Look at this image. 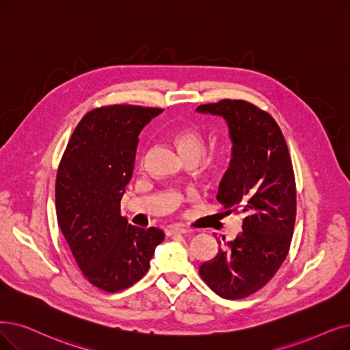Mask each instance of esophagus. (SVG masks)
Listing matches in <instances>:
<instances>
[{
    "label": "esophagus",
    "mask_w": 350,
    "mask_h": 350,
    "mask_svg": "<svg viewBox=\"0 0 350 350\" xmlns=\"http://www.w3.org/2000/svg\"><path fill=\"white\" fill-rule=\"evenodd\" d=\"M190 229H186V227H180V226H172L169 229L165 230L167 236H176V234H186L190 233Z\"/></svg>",
    "instance_id": "obj_1"
}]
</instances>
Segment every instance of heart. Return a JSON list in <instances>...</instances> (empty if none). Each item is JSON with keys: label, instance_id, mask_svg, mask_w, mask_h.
<instances>
[{"label": "heart", "instance_id": "b5f03b06", "mask_svg": "<svg viewBox=\"0 0 350 350\" xmlns=\"http://www.w3.org/2000/svg\"><path fill=\"white\" fill-rule=\"evenodd\" d=\"M174 143L181 156H183L186 160L194 159L197 161H200L206 153V140L203 137V134L193 127L180 129L174 134ZM223 164H224V157H216L208 163V165L213 170H219Z\"/></svg>", "mask_w": 350, "mask_h": 350}]
</instances>
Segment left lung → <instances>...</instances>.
Returning <instances> with one entry per match:
<instances>
[{
  "instance_id": "obj_1",
  "label": "left lung",
  "mask_w": 350,
  "mask_h": 350,
  "mask_svg": "<svg viewBox=\"0 0 350 350\" xmlns=\"http://www.w3.org/2000/svg\"><path fill=\"white\" fill-rule=\"evenodd\" d=\"M197 111L227 121L232 160L217 200L226 213L245 215L239 236L219 247L199 273L219 296L243 299L267 284L291 247L296 220L292 159L275 118L249 101L224 98L202 104Z\"/></svg>"
}]
</instances>
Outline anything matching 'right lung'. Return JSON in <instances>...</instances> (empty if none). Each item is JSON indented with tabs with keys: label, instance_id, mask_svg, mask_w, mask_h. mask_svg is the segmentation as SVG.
Returning a JSON list of instances; mask_svg holds the SVG:
<instances>
[{
	"label": "right lung",
	"instance_id": "add662e5",
	"mask_svg": "<svg viewBox=\"0 0 350 350\" xmlns=\"http://www.w3.org/2000/svg\"><path fill=\"white\" fill-rule=\"evenodd\" d=\"M156 107L111 104L88 111L75 127L59 161L55 210L83 276L116 293L139 282L164 233L133 226L120 200L134 170L139 134Z\"/></svg>",
	"mask_w": 350,
	"mask_h": 350
}]
</instances>
